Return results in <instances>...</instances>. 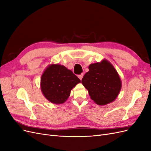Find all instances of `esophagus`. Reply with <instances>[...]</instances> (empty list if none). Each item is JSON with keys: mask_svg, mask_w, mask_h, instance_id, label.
<instances>
[{"mask_svg": "<svg viewBox=\"0 0 151 151\" xmlns=\"http://www.w3.org/2000/svg\"><path fill=\"white\" fill-rule=\"evenodd\" d=\"M83 76H84V74H81L78 76V77L81 80H82V79H83Z\"/></svg>", "mask_w": 151, "mask_h": 151, "instance_id": "esophagus-1", "label": "esophagus"}]
</instances>
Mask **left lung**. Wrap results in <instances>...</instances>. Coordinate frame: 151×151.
Instances as JSON below:
<instances>
[{
  "label": "left lung",
  "mask_w": 151,
  "mask_h": 151,
  "mask_svg": "<svg viewBox=\"0 0 151 151\" xmlns=\"http://www.w3.org/2000/svg\"><path fill=\"white\" fill-rule=\"evenodd\" d=\"M82 79L91 99L98 105L113 102L119 94L122 83L117 71L110 62L103 60L91 63Z\"/></svg>",
  "instance_id": "left-lung-1"
}]
</instances>
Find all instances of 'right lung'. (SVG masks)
<instances>
[{
	"mask_svg": "<svg viewBox=\"0 0 151 151\" xmlns=\"http://www.w3.org/2000/svg\"><path fill=\"white\" fill-rule=\"evenodd\" d=\"M81 82L73 72L63 65H50L41 78L44 96L54 104H62L69 97L70 91Z\"/></svg>",
	"mask_w": 151,
	"mask_h": 151,
	"instance_id": "add662e5",
	"label": "right lung"
}]
</instances>
